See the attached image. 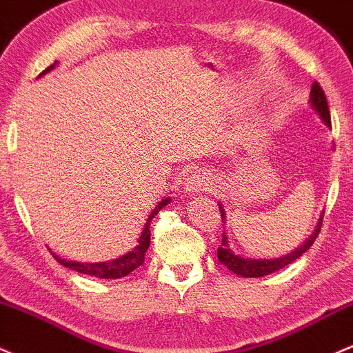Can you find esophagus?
I'll use <instances>...</instances> for the list:
<instances>
[{
	"label": "esophagus",
	"mask_w": 353,
	"mask_h": 353,
	"mask_svg": "<svg viewBox=\"0 0 353 353\" xmlns=\"http://www.w3.org/2000/svg\"><path fill=\"white\" fill-rule=\"evenodd\" d=\"M183 185L187 192H210L213 187V176L205 170H193L185 178Z\"/></svg>",
	"instance_id": "esophagus-1"
}]
</instances>
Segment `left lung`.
Instances as JSON below:
<instances>
[{
  "mask_svg": "<svg viewBox=\"0 0 353 353\" xmlns=\"http://www.w3.org/2000/svg\"><path fill=\"white\" fill-rule=\"evenodd\" d=\"M310 103L312 106L316 110V113L320 114V118H322L323 121L328 126H332L330 123V112H328V103H327V97L325 93H323L322 86L319 85V83H314L312 85V91H310ZM220 207V205H219ZM220 212H221V221L225 220L223 216V210L220 207ZM322 220L320 219L319 221V227L314 232V235L310 236L302 247L299 248V250L292 252L290 255L287 256H282V259H276V260H248V259H241V256L235 255L232 250H230L228 247V240H227V235H223V239H221V245L219 247V260L220 263H223L225 267L228 268V270H232L233 273H236V275H241V276H248V279H255V276H265L268 275V273H273L276 270H280V268H285L288 263L295 262L296 259H300V256L303 255L305 252L308 250V248L314 245V241L316 239V235L320 233V227H322Z\"/></svg>",
  "mask_w": 353,
  "mask_h": 353,
  "instance_id": "obj_1",
  "label": "left lung"
}]
</instances>
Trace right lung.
Returning <instances> with one entry per match:
<instances>
[{
	"instance_id": "1",
	"label": "right lung",
	"mask_w": 353,
	"mask_h": 353,
	"mask_svg": "<svg viewBox=\"0 0 353 353\" xmlns=\"http://www.w3.org/2000/svg\"><path fill=\"white\" fill-rule=\"evenodd\" d=\"M54 66H57V61H54L51 66H48V68L43 71L41 74H45L46 71L53 70ZM41 74H39V77H41ZM170 201H172V198H165V200H161L160 203L157 205L155 210L152 212V215H150L148 220H146L145 230L143 233H141L140 240H138L137 247H134L132 252L126 253V255L120 256V259L112 260V262H101V263H80V262H71V260L59 259V256L54 255V253L53 256L57 259V262L63 265V267H68L71 270L85 273V275L98 276V279H121V276H126L128 273H132L134 268H138L145 262V253L150 247V223H152L153 216H155L157 213L165 207V205H168Z\"/></svg>"
}]
</instances>
